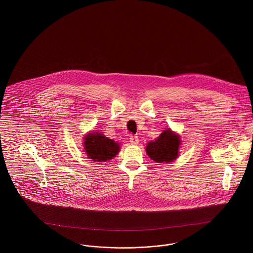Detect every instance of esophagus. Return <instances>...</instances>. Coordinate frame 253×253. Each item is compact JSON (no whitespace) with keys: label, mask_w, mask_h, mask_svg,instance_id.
<instances>
[{"label":"esophagus","mask_w":253,"mask_h":253,"mask_svg":"<svg viewBox=\"0 0 253 253\" xmlns=\"http://www.w3.org/2000/svg\"><path fill=\"white\" fill-rule=\"evenodd\" d=\"M138 137L136 136V135H131L130 136V142L132 143V144L136 145L138 143Z\"/></svg>","instance_id":"esophagus-1"}]
</instances>
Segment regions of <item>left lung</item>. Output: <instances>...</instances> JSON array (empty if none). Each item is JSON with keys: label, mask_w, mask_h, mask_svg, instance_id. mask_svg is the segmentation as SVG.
Here are the masks:
<instances>
[{"label": "left lung", "mask_w": 253, "mask_h": 253, "mask_svg": "<svg viewBox=\"0 0 253 253\" xmlns=\"http://www.w3.org/2000/svg\"><path fill=\"white\" fill-rule=\"evenodd\" d=\"M180 144L179 135L170 129H167L161 132L156 140L147 144L146 153L157 163H169L178 156Z\"/></svg>", "instance_id": "8db88e82"}]
</instances>
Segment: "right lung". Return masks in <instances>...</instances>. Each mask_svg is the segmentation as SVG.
Returning <instances> with one entry per match:
<instances>
[{
  "mask_svg": "<svg viewBox=\"0 0 253 253\" xmlns=\"http://www.w3.org/2000/svg\"><path fill=\"white\" fill-rule=\"evenodd\" d=\"M84 150L87 157L94 161L105 162L111 160L120 152V144L99 132L85 134Z\"/></svg>",
  "mask_w": 253,
  "mask_h": 253,
  "instance_id": "obj_1",
  "label": "right lung"
}]
</instances>
